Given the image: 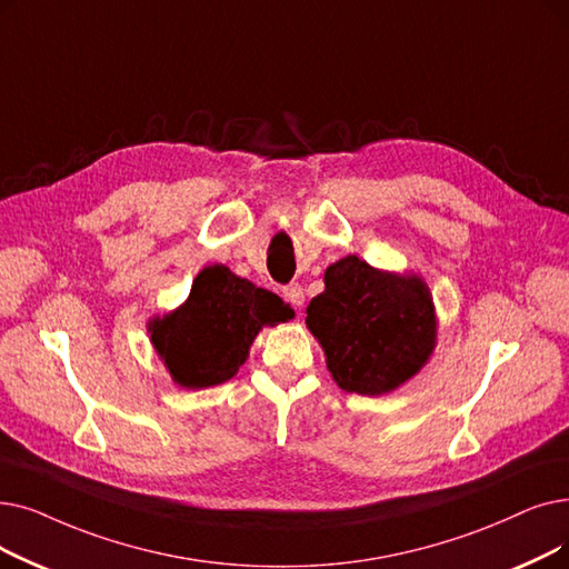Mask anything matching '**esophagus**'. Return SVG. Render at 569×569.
Returning <instances> with one entry per match:
<instances>
[{
    "mask_svg": "<svg viewBox=\"0 0 569 569\" xmlns=\"http://www.w3.org/2000/svg\"><path fill=\"white\" fill-rule=\"evenodd\" d=\"M283 300L290 302L295 309H300L305 305V288L300 283H290L283 288Z\"/></svg>",
    "mask_w": 569,
    "mask_h": 569,
    "instance_id": "esophagus-1",
    "label": "esophagus"
}]
</instances>
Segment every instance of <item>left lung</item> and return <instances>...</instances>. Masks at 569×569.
<instances>
[{
  "instance_id": "obj_1",
  "label": "left lung",
  "mask_w": 569,
  "mask_h": 569,
  "mask_svg": "<svg viewBox=\"0 0 569 569\" xmlns=\"http://www.w3.org/2000/svg\"><path fill=\"white\" fill-rule=\"evenodd\" d=\"M323 281L326 290L307 307V328L341 390L379 398L421 372L439 326L423 277L346 256Z\"/></svg>"
}]
</instances>
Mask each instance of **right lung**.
<instances>
[{"label":"right lung","mask_w":569,"mask_h":569,"mask_svg":"<svg viewBox=\"0 0 569 569\" xmlns=\"http://www.w3.org/2000/svg\"><path fill=\"white\" fill-rule=\"evenodd\" d=\"M295 318L277 292L209 264L194 277L183 305L148 320L151 343L177 386L202 390L230 381L262 328Z\"/></svg>","instance_id":"1"}]
</instances>
